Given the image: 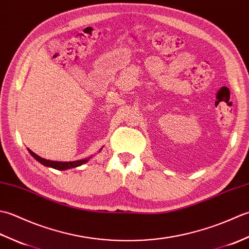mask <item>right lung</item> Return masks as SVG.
<instances>
[{"label": "right lung", "instance_id": "obj_1", "mask_svg": "<svg viewBox=\"0 0 249 249\" xmlns=\"http://www.w3.org/2000/svg\"><path fill=\"white\" fill-rule=\"evenodd\" d=\"M30 154L33 156L36 160H38L40 163L47 166V167H52L54 169H57V170H66V169H71V168H75L78 166H81L82 163H86L89 158H86V160H76V161H52V160H47L45 158H41L39 156H37L35 153L29 150Z\"/></svg>", "mask_w": 249, "mask_h": 249}]
</instances>
